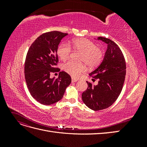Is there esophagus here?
<instances>
[{"label": "esophagus", "instance_id": "34e87169", "mask_svg": "<svg viewBox=\"0 0 147 147\" xmlns=\"http://www.w3.org/2000/svg\"><path fill=\"white\" fill-rule=\"evenodd\" d=\"M78 80V79H77V78H74V77L72 78V82H76Z\"/></svg>", "mask_w": 147, "mask_h": 147}]
</instances>
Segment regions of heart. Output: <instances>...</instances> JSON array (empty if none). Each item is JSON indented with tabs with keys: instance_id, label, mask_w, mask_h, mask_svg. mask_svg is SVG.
<instances>
[{
	"instance_id": "obj_1",
	"label": "heart",
	"mask_w": 147,
	"mask_h": 147,
	"mask_svg": "<svg viewBox=\"0 0 147 147\" xmlns=\"http://www.w3.org/2000/svg\"><path fill=\"white\" fill-rule=\"evenodd\" d=\"M70 46L75 51L82 53L80 61H83L90 67L98 65L102 59L103 53L100 48L96 47V44L90 40L80 38L74 39L71 42ZM69 45L61 43L57 48V53L59 58L64 61L67 60L71 54ZM65 72L74 77H79L86 70V66L82 63L69 61L64 64Z\"/></svg>"
}]
</instances>
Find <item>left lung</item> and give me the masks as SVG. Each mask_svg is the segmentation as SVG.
<instances>
[{"label":"left lung","instance_id":"left-lung-1","mask_svg":"<svg viewBox=\"0 0 147 147\" xmlns=\"http://www.w3.org/2000/svg\"><path fill=\"white\" fill-rule=\"evenodd\" d=\"M107 45L104 59L98 67L90 74L98 79L97 85L88 82L87 90L82 93V100L88 108L100 110L109 107L121 92L126 76V62L122 51L112 40L99 37Z\"/></svg>","mask_w":147,"mask_h":147}]
</instances>
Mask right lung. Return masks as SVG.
Masks as SVG:
<instances>
[{"label": "right lung", "mask_w": 147, "mask_h": 147, "mask_svg": "<svg viewBox=\"0 0 147 147\" xmlns=\"http://www.w3.org/2000/svg\"><path fill=\"white\" fill-rule=\"evenodd\" d=\"M68 34L51 31L42 34L30 47L26 56L24 74L29 91L39 103L50 105L63 97L71 83L70 75L60 72L57 78H50L58 61L57 50L62 38Z\"/></svg>", "instance_id": "add662e5"}]
</instances>
